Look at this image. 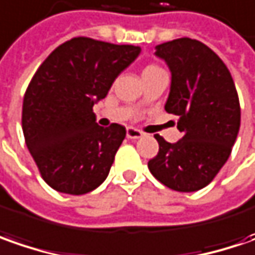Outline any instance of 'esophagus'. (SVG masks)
Listing matches in <instances>:
<instances>
[{"mask_svg": "<svg viewBox=\"0 0 255 255\" xmlns=\"http://www.w3.org/2000/svg\"><path fill=\"white\" fill-rule=\"evenodd\" d=\"M142 136H144V132H142V131H139V129H136V128L132 127L127 128V138H129V139H139V138H142Z\"/></svg>", "mask_w": 255, "mask_h": 255, "instance_id": "34e87169", "label": "esophagus"}]
</instances>
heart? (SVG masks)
Listing matches in <instances>:
<instances>
[{"mask_svg":"<svg viewBox=\"0 0 255 255\" xmlns=\"http://www.w3.org/2000/svg\"><path fill=\"white\" fill-rule=\"evenodd\" d=\"M155 69H159V67H156V66H152V65H151V66L145 67V70H144V72H148V70H155Z\"/></svg>","mask_w":255,"mask_h":255,"instance_id":"heart-1","label":"heart"}]
</instances>
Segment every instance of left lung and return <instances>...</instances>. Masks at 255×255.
Instances as JSON below:
<instances>
[{
    "instance_id": "8db88e82",
    "label": "left lung",
    "mask_w": 255,
    "mask_h": 255,
    "mask_svg": "<svg viewBox=\"0 0 255 255\" xmlns=\"http://www.w3.org/2000/svg\"><path fill=\"white\" fill-rule=\"evenodd\" d=\"M155 56L171 70L165 110L178 117L182 138L166 142L155 135L159 152L148 168L165 186L196 192L207 186L232 154L240 129V103L223 60L190 38L155 46Z\"/></svg>"
}]
</instances>
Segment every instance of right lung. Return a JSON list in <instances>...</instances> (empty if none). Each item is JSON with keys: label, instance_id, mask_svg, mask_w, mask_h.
Returning a JSON list of instances; mask_svg holds the SVG:
<instances>
[{"label": "right lung", "instance_id": "1", "mask_svg": "<svg viewBox=\"0 0 255 255\" xmlns=\"http://www.w3.org/2000/svg\"><path fill=\"white\" fill-rule=\"evenodd\" d=\"M139 53V46L73 38L57 46L33 75L23 97L22 131L50 188L84 195L109 176L126 128L100 127L93 106Z\"/></svg>", "mask_w": 255, "mask_h": 255}]
</instances>
